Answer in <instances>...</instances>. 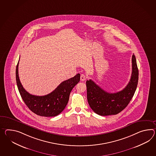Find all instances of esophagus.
<instances>
[{
  "label": "esophagus",
  "mask_w": 156,
  "mask_h": 156,
  "mask_svg": "<svg viewBox=\"0 0 156 156\" xmlns=\"http://www.w3.org/2000/svg\"><path fill=\"white\" fill-rule=\"evenodd\" d=\"M86 80V76L84 74H81L80 75V80L81 81H84Z\"/></svg>",
  "instance_id": "esophagus-1"
}]
</instances>
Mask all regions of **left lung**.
<instances>
[{
    "label": "left lung",
    "mask_w": 156,
    "mask_h": 156,
    "mask_svg": "<svg viewBox=\"0 0 156 156\" xmlns=\"http://www.w3.org/2000/svg\"><path fill=\"white\" fill-rule=\"evenodd\" d=\"M139 70L136 57L132 56V74L129 83L125 88L116 93L104 91L95 82L86 81L88 103L92 110L100 115L117 114L128 105L136 90Z\"/></svg>",
    "instance_id": "1"
}]
</instances>
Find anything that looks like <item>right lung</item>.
<instances>
[{
  "mask_svg": "<svg viewBox=\"0 0 156 156\" xmlns=\"http://www.w3.org/2000/svg\"><path fill=\"white\" fill-rule=\"evenodd\" d=\"M19 63L16 66V79L20 94L24 103L35 114L43 117H55L61 113L68 103L73 88L80 81V74L63 81L48 95L35 96L23 88L19 76Z\"/></svg>",
  "mask_w": 156,
  "mask_h": 156,
  "instance_id": "1",
  "label": "right lung"
}]
</instances>
